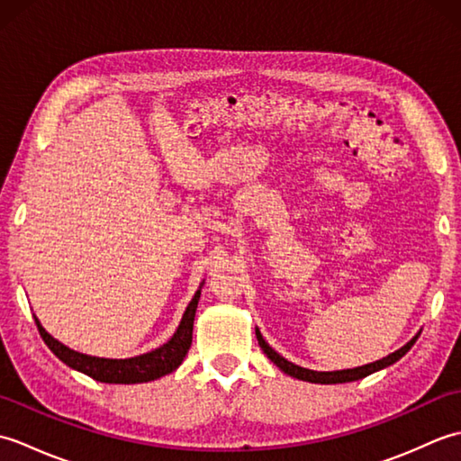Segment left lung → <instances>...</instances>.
<instances>
[{
	"label": "left lung",
	"instance_id": "left-lung-1",
	"mask_svg": "<svg viewBox=\"0 0 461 461\" xmlns=\"http://www.w3.org/2000/svg\"><path fill=\"white\" fill-rule=\"evenodd\" d=\"M256 337H258V342L261 350L266 352L267 358L273 362V365L279 366V370L285 372V375L297 378V380H305V382H315V384H342V382H355V380H360L365 378L368 375H372V372H378L382 368H386L390 365H394V362H398L400 358H402L406 352L414 347V342L418 340L420 332L416 337L410 339L406 345L402 348L394 350L393 355H388L384 358H380L376 362H370V365H365V366H357V368H347V370H330V372H319V370H309V368H303L299 365H293L291 360L283 358L277 350H273L266 339H263V335L259 332V329L256 327Z\"/></svg>",
	"mask_w": 461,
	"mask_h": 461
}]
</instances>
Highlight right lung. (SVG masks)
Wrapping results in <instances>:
<instances>
[{"instance_id": "1", "label": "right lung", "mask_w": 461, "mask_h": 461, "mask_svg": "<svg viewBox=\"0 0 461 461\" xmlns=\"http://www.w3.org/2000/svg\"><path fill=\"white\" fill-rule=\"evenodd\" d=\"M202 287H203V281L200 283L198 291L194 293L188 307H185L180 325L174 330L170 340L164 342V345L158 348L144 352V355H139V357H131V358H103V357L83 355V352L68 348L61 340H57L55 337L49 335L35 315L33 319L39 329V335H41V339L45 340V345L51 348L53 355L59 360H63L67 366H71L73 370H79L83 375L99 382H106V384H139V382H150V380L170 375V372H174L182 365V360L185 358V355H188L190 345H192L194 317H195V309H198Z\"/></svg>"}]
</instances>
